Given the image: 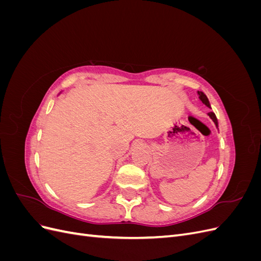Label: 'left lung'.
<instances>
[{"label": "left lung", "instance_id": "1", "mask_svg": "<svg viewBox=\"0 0 261 261\" xmlns=\"http://www.w3.org/2000/svg\"><path fill=\"white\" fill-rule=\"evenodd\" d=\"M198 94H199V99L202 101V103L206 105L208 108H211V107H210V103H209V100H208V98H207L206 94H204L202 91H198ZM208 114H209V116L212 118V121L215 122L216 126L218 127V120H217V116H216V114L213 113V112H210V113H208Z\"/></svg>", "mask_w": 261, "mask_h": 261}]
</instances>
